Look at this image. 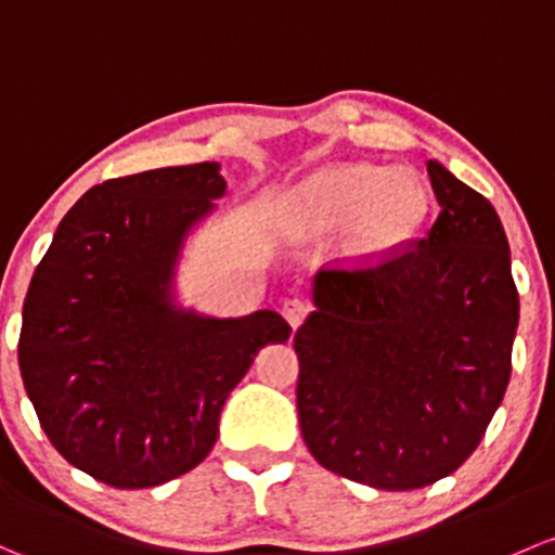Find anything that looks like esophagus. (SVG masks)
Wrapping results in <instances>:
<instances>
[{
	"label": "esophagus",
	"instance_id": "esophagus-1",
	"mask_svg": "<svg viewBox=\"0 0 555 555\" xmlns=\"http://www.w3.org/2000/svg\"><path fill=\"white\" fill-rule=\"evenodd\" d=\"M308 311H311V306H308L302 297H287V300L282 302V313H284V319L293 324V330H297V326L306 322Z\"/></svg>",
	"mask_w": 555,
	"mask_h": 555
}]
</instances>
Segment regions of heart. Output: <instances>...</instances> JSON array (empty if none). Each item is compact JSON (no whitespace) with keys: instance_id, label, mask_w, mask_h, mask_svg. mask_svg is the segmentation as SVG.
<instances>
[{"instance_id":"1","label":"heart","mask_w":555,"mask_h":555,"mask_svg":"<svg viewBox=\"0 0 555 555\" xmlns=\"http://www.w3.org/2000/svg\"><path fill=\"white\" fill-rule=\"evenodd\" d=\"M428 212V189L410 170L335 165L313 172L295 191L284 229L308 238L353 225L359 253L375 255L406 242Z\"/></svg>"}]
</instances>
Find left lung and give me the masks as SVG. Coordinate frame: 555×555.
Listing matches in <instances>:
<instances>
[{
	"label": "left lung",
	"mask_w": 555,
	"mask_h": 555,
	"mask_svg": "<svg viewBox=\"0 0 555 555\" xmlns=\"http://www.w3.org/2000/svg\"><path fill=\"white\" fill-rule=\"evenodd\" d=\"M425 238L337 258L295 332L300 434L326 470L420 489L474 454L511 380L518 293L494 207L428 162Z\"/></svg>",
	"instance_id": "obj_1"
}]
</instances>
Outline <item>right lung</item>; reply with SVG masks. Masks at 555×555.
I'll return each instance as SVG.
<instances>
[{
	"label": "right lung",
	"mask_w": 555,
	"mask_h": 555,
	"mask_svg": "<svg viewBox=\"0 0 555 555\" xmlns=\"http://www.w3.org/2000/svg\"><path fill=\"white\" fill-rule=\"evenodd\" d=\"M225 180L215 162L106 180L66 212L23 302L17 361L50 444L116 489L189 474L218 439L276 311L202 319L167 300L185 231Z\"/></svg>",
	"instance_id": "obj_1"
}]
</instances>
